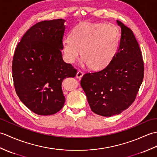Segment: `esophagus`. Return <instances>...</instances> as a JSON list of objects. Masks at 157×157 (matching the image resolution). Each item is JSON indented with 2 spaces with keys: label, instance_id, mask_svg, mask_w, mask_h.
Wrapping results in <instances>:
<instances>
[{
  "label": "esophagus",
  "instance_id": "obj_1",
  "mask_svg": "<svg viewBox=\"0 0 157 157\" xmlns=\"http://www.w3.org/2000/svg\"><path fill=\"white\" fill-rule=\"evenodd\" d=\"M84 75V73L82 72L81 71H78L76 73V78H81Z\"/></svg>",
  "mask_w": 157,
  "mask_h": 157
}]
</instances>
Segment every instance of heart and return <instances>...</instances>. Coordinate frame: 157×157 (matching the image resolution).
Wrapping results in <instances>:
<instances>
[{
	"mask_svg": "<svg viewBox=\"0 0 157 157\" xmlns=\"http://www.w3.org/2000/svg\"><path fill=\"white\" fill-rule=\"evenodd\" d=\"M118 30L111 23H82L76 26L70 38L63 41L66 61L74 63L80 55L83 63L97 71L106 67L118 48Z\"/></svg>",
	"mask_w": 157,
	"mask_h": 157,
	"instance_id": "heart-1",
	"label": "heart"
}]
</instances>
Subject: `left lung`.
I'll list each match as a JSON object with an SVG mask.
<instances>
[{"mask_svg": "<svg viewBox=\"0 0 157 157\" xmlns=\"http://www.w3.org/2000/svg\"><path fill=\"white\" fill-rule=\"evenodd\" d=\"M121 29L119 47L109 65L82 77L81 86L92 111L103 117L119 115L135 101L144 78L142 52L131 29L117 20Z\"/></svg>", "mask_w": 157, "mask_h": 157, "instance_id": "obj_1", "label": "left lung"}]
</instances>
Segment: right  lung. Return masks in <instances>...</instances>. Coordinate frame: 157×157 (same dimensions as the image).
Here are the masks:
<instances>
[{"label": "right lung", "instance_id": "obj_1", "mask_svg": "<svg viewBox=\"0 0 157 157\" xmlns=\"http://www.w3.org/2000/svg\"><path fill=\"white\" fill-rule=\"evenodd\" d=\"M65 20L37 23L23 35L13 59V79L17 94L32 112L51 115L65 102L61 85L77 70L64 62L61 51Z\"/></svg>", "mask_w": 157, "mask_h": 157}]
</instances>
